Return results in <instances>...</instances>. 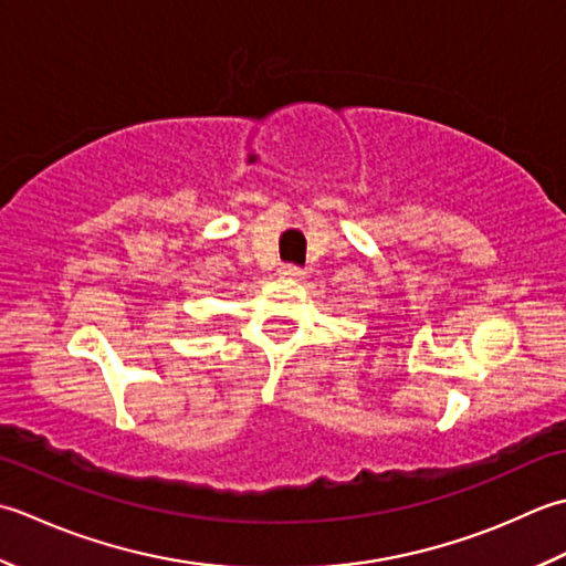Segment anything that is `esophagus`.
<instances>
[{
    "instance_id": "34e87169",
    "label": "esophagus",
    "mask_w": 566,
    "mask_h": 566,
    "mask_svg": "<svg viewBox=\"0 0 566 566\" xmlns=\"http://www.w3.org/2000/svg\"><path fill=\"white\" fill-rule=\"evenodd\" d=\"M279 275L281 279H297V275H303V269L295 266V263H281Z\"/></svg>"
}]
</instances>
